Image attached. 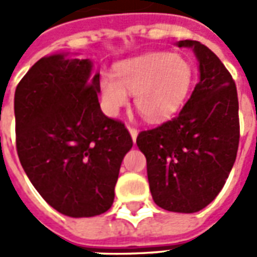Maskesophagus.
Returning <instances> with one entry per match:
<instances>
[{"instance_id": "obj_1", "label": "esophagus", "mask_w": 257, "mask_h": 257, "mask_svg": "<svg viewBox=\"0 0 257 257\" xmlns=\"http://www.w3.org/2000/svg\"><path fill=\"white\" fill-rule=\"evenodd\" d=\"M128 129H129V134H131V136H132V139H134V142H135V140H136V138H138L139 131H138L136 128H134V126H131V125L128 126Z\"/></svg>"}]
</instances>
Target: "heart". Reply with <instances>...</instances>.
<instances>
[{"label": "heart", "mask_w": 257, "mask_h": 257, "mask_svg": "<svg viewBox=\"0 0 257 257\" xmlns=\"http://www.w3.org/2000/svg\"><path fill=\"white\" fill-rule=\"evenodd\" d=\"M193 67L182 55L151 52L123 60L100 79L103 106L117 114L135 95V107L150 122L165 119L183 104L193 85Z\"/></svg>", "instance_id": "1"}]
</instances>
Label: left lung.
Wrapping results in <instances>:
<instances>
[{
    "label": "left lung",
    "instance_id": "8db88e82",
    "mask_svg": "<svg viewBox=\"0 0 257 257\" xmlns=\"http://www.w3.org/2000/svg\"><path fill=\"white\" fill-rule=\"evenodd\" d=\"M199 62V81L183 108L138 135L153 199L179 213L204 209L220 193L239 143L238 96L231 74L201 42L184 40Z\"/></svg>",
    "mask_w": 257,
    "mask_h": 257
}]
</instances>
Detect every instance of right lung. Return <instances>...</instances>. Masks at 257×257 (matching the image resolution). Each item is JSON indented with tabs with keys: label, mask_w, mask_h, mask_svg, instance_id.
Instances as JSON below:
<instances>
[{
	"label": "right lung",
	"mask_w": 257,
	"mask_h": 257,
	"mask_svg": "<svg viewBox=\"0 0 257 257\" xmlns=\"http://www.w3.org/2000/svg\"><path fill=\"white\" fill-rule=\"evenodd\" d=\"M42 58L15 92L16 150L33 186L52 208L90 217L111 208L123 157L125 123L103 114L100 75L89 59Z\"/></svg>",
	"instance_id": "1"
}]
</instances>
